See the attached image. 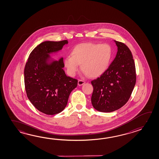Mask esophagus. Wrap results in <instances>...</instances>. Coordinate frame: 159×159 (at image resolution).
I'll use <instances>...</instances> for the list:
<instances>
[{"label":"esophagus","mask_w":159,"mask_h":159,"mask_svg":"<svg viewBox=\"0 0 159 159\" xmlns=\"http://www.w3.org/2000/svg\"><path fill=\"white\" fill-rule=\"evenodd\" d=\"M84 81H83V80H79L78 81V86H82V84H84Z\"/></svg>","instance_id":"1"}]
</instances>
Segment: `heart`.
<instances>
[{"instance_id":"b5f03b06","label":"heart","mask_w":159,"mask_h":159,"mask_svg":"<svg viewBox=\"0 0 159 159\" xmlns=\"http://www.w3.org/2000/svg\"><path fill=\"white\" fill-rule=\"evenodd\" d=\"M112 54L111 47L108 44H79L71 51V56L65 58V66L70 76L75 75L81 65L82 71L89 77L97 78L108 68Z\"/></svg>"}]
</instances>
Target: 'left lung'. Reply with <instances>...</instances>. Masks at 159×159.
<instances>
[{
    "mask_svg": "<svg viewBox=\"0 0 159 159\" xmlns=\"http://www.w3.org/2000/svg\"><path fill=\"white\" fill-rule=\"evenodd\" d=\"M118 52L107 70L91 81V103L98 111L110 112L121 108L128 102L136 84L134 60L128 47L115 41Z\"/></svg>",
    "mask_w": 159,
    "mask_h": 159,
    "instance_id": "8db88e82",
    "label": "left lung"
}]
</instances>
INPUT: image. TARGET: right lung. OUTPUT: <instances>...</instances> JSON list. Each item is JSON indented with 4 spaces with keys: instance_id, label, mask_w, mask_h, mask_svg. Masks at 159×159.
<instances>
[{
    "instance_id": "1",
    "label": "right lung",
    "mask_w": 159,
    "mask_h": 159,
    "mask_svg": "<svg viewBox=\"0 0 159 159\" xmlns=\"http://www.w3.org/2000/svg\"><path fill=\"white\" fill-rule=\"evenodd\" d=\"M67 40L47 41L31 52L24 68L27 97L39 111L47 115L61 112L66 106L78 80L67 76L63 69V58L49 62V54L62 49Z\"/></svg>"
}]
</instances>
